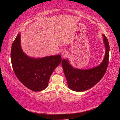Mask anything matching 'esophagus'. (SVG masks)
Returning a JSON list of instances; mask_svg holds the SVG:
<instances>
[{"instance_id": "34e87169", "label": "esophagus", "mask_w": 120, "mask_h": 120, "mask_svg": "<svg viewBox=\"0 0 120 120\" xmlns=\"http://www.w3.org/2000/svg\"><path fill=\"white\" fill-rule=\"evenodd\" d=\"M67 52L66 51H65V50H64V51L63 52L61 53V57H62L63 58H64L66 57L67 56Z\"/></svg>"}]
</instances>
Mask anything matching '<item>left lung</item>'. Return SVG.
Instances as JSON below:
<instances>
[{
  "label": "left lung",
  "instance_id": "8db88e82",
  "mask_svg": "<svg viewBox=\"0 0 120 120\" xmlns=\"http://www.w3.org/2000/svg\"><path fill=\"white\" fill-rule=\"evenodd\" d=\"M103 39L106 47V53L103 62L99 66L89 70L74 68L68 60H62V67L66 76L68 87L76 92L85 91L92 88L103 78L106 73L109 64L110 46L105 34Z\"/></svg>",
  "mask_w": 120,
  "mask_h": 120
}]
</instances>
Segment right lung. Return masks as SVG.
I'll return each mask as SVG.
<instances>
[{"instance_id":"obj_1","label":"right lung","mask_w":120,"mask_h":120,"mask_svg":"<svg viewBox=\"0 0 120 120\" xmlns=\"http://www.w3.org/2000/svg\"><path fill=\"white\" fill-rule=\"evenodd\" d=\"M18 34L11 49V61L16 77L22 84L34 92L41 91L48 86L53 71L61 61L60 55L34 59L26 56L20 46Z\"/></svg>"}]
</instances>
